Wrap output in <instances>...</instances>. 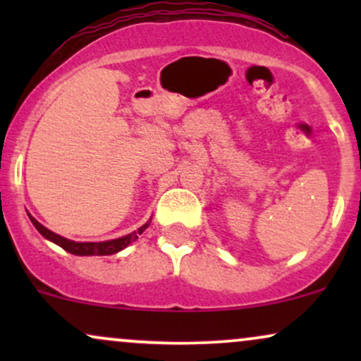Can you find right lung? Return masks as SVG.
I'll list each match as a JSON object with an SVG mask.
<instances>
[{
	"instance_id": "right-lung-1",
	"label": "right lung",
	"mask_w": 361,
	"mask_h": 361,
	"mask_svg": "<svg viewBox=\"0 0 361 361\" xmlns=\"http://www.w3.org/2000/svg\"><path fill=\"white\" fill-rule=\"evenodd\" d=\"M28 219H30L32 224L35 226V229L39 231V233L42 234L45 239H49V241H52L54 244H57V246H61L62 250H66L68 252H71V255H76V256H109V255H115V252L126 250V247L130 243H134L135 239H137L139 235L147 229L149 224H151V219H149V221L144 224V226H140L137 231H134V233L122 235V238H117V239H110V241L76 243V241H71V239L62 238V235L52 233V231H49L47 227H44L39 221H35V219L32 217L30 214H28Z\"/></svg>"
}]
</instances>
